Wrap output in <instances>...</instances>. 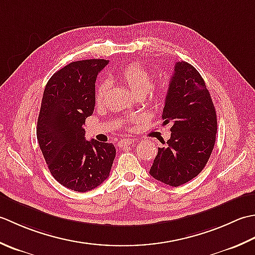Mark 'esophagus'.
I'll return each instance as SVG.
<instances>
[{
  "label": "esophagus",
  "mask_w": 255,
  "mask_h": 255,
  "mask_svg": "<svg viewBox=\"0 0 255 255\" xmlns=\"http://www.w3.org/2000/svg\"><path fill=\"white\" fill-rule=\"evenodd\" d=\"M134 143V139L132 138H124V139H121L120 142H119V146L120 147H126V146H128V145H131Z\"/></svg>",
  "instance_id": "obj_1"
}]
</instances>
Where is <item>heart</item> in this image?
Listing matches in <instances>:
<instances>
[{
  "label": "heart",
  "instance_id": "b5f03b06",
  "mask_svg": "<svg viewBox=\"0 0 255 255\" xmlns=\"http://www.w3.org/2000/svg\"><path fill=\"white\" fill-rule=\"evenodd\" d=\"M121 79L124 81L129 89H131L136 96H146L150 93V98L154 101H159L165 97L167 91L168 82L165 78L159 79L156 86H153V78L150 72L146 70L137 62H131L124 66L120 72ZM108 90V85L106 82L97 86L95 100L97 105H101L105 99L106 92Z\"/></svg>",
  "mask_w": 255,
  "mask_h": 255
}]
</instances>
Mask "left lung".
<instances>
[{"instance_id":"1","label":"left lung","mask_w":255,"mask_h":255,"mask_svg":"<svg viewBox=\"0 0 255 255\" xmlns=\"http://www.w3.org/2000/svg\"><path fill=\"white\" fill-rule=\"evenodd\" d=\"M162 126L170 124V138L158 147L149 174L177 187L195 178L215 146L217 114L202 77L186 61L175 64L170 78Z\"/></svg>"}]
</instances>
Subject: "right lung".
Wrapping results in <instances>:
<instances>
[{
    "label": "right lung",
    "instance_id": "right-lung-1",
    "mask_svg": "<svg viewBox=\"0 0 255 255\" xmlns=\"http://www.w3.org/2000/svg\"><path fill=\"white\" fill-rule=\"evenodd\" d=\"M109 60L70 62L50 77L37 121V141L53 177L85 193L105 181L116 157L112 143L87 141L86 119L95 110L96 79Z\"/></svg>",
    "mask_w": 255,
    "mask_h": 255
}]
</instances>
